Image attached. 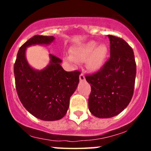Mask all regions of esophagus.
<instances>
[{
	"instance_id": "obj_1",
	"label": "esophagus",
	"mask_w": 151,
	"mask_h": 151,
	"mask_svg": "<svg viewBox=\"0 0 151 151\" xmlns=\"http://www.w3.org/2000/svg\"><path fill=\"white\" fill-rule=\"evenodd\" d=\"M79 79H80V81H85V76H84V74L83 73H81V74L79 75Z\"/></svg>"
}]
</instances>
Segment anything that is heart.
<instances>
[{
    "label": "heart",
    "instance_id": "obj_1",
    "mask_svg": "<svg viewBox=\"0 0 151 151\" xmlns=\"http://www.w3.org/2000/svg\"><path fill=\"white\" fill-rule=\"evenodd\" d=\"M108 49L105 45H98L96 41H89L72 50V57L68 60L72 62L87 60V66L91 70H97L102 67L107 55Z\"/></svg>",
    "mask_w": 151,
    "mask_h": 151
}]
</instances>
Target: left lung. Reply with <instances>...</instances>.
<instances>
[{
  "label": "left lung",
  "instance_id": "1",
  "mask_svg": "<svg viewBox=\"0 0 151 151\" xmlns=\"http://www.w3.org/2000/svg\"><path fill=\"white\" fill-rule=\"evenodd\" d=\"M108 37L110 58L100 70L85 76L91 88L89 110L98 118H110L120 113L132 100L135 82L132 48L122 38L110 35Z\"/></svg>",
  "mask_w": 151,
  "mask_h": 151
}]
</instances>
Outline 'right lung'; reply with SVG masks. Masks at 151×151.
<instances>
[{
  "label": "right lung",
  "instance_id": "add662e5",
  "mask_svg": "<svg viewBox=\"0 0 151 151\" xmlns=\"http://www.w3.org/2000/svg\"><path fill=\"white\" fill-rule=\"evenodd\" d=\"M53 36L35 35L20 47L14 63L17 94L29 113L45 121L60 119L66 115L69 99L79 82L80 72L65 71L60 58L50 54V61L45 69L35 70L28 63L26 47L33 45H49Z\"/></svg>",
  "mask_w": 151,
  "mask_h": 151
}]
</instances>
